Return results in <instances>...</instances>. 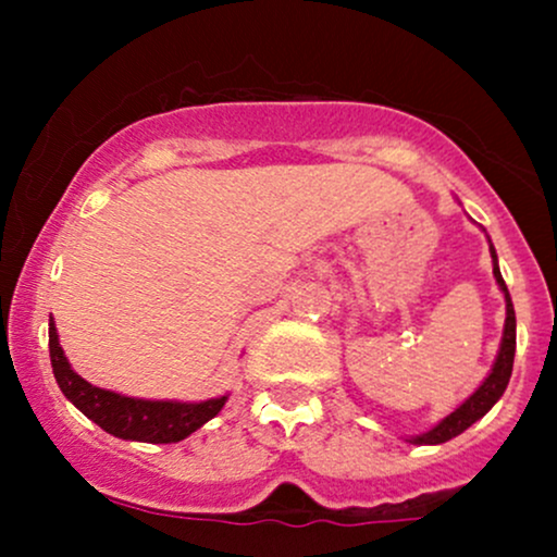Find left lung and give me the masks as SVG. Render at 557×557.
I'll return each instance as SVG.
<instances>
[{
    "instance_id": "1",
    "label": "left lung",
    "mask_w": 557,
    "mask_h": 557,
    "mask_svg": "<svg viewBox=\"0 0 557 557\" xmlns=\"http://www.w3.org/2000/svg\"><path fill=\"white\" fill-rule=\"evenodd\" d=\"M490 257H492V274H495V283L505 296V327H503V341H500V350H497L495 356V363H492L490 374L484 376L482 385H479L474 393H471L469 398L456 408V411H450L445 419H440L432 430L406 437V443L443 445L447 440L458 437V434L469 430L474 421L482 419L484 413H487L490 408L503 398L505 387H508L510 372H513V356H516V311H513V300H510L508 287H505L500 267H497V253H495V246H492V240H490Z\"/></svg>"
}]
</instances>
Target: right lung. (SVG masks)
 Returning <instances> with one entry per match:
<instances>
[{"mask_svg":"<svg viewBox=\"0 0 557 557\" xmlns=\"http://www.w3.org/2000/svg\"><path fill=\"white\" fill-rule=\"evenodd\" d=\"M49 356H52L54 380L62 395L75 408L99 424L101 430L120 440L133 443H181V440L201 430L209 419H214L227 403V395L209 400H146L114 389L96 387L70 367L65 350L60 345L54 319H49Z\"/></svg>","mask_w":557,"mask_h":557,"instance_id":"obj_1","label":"right lung"}]
</instances>
